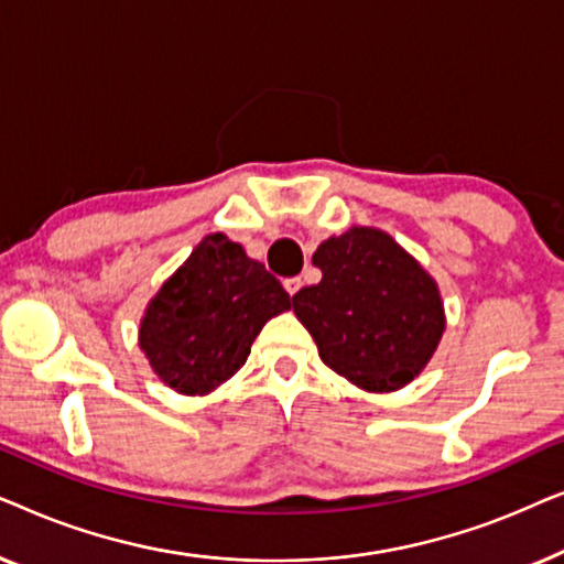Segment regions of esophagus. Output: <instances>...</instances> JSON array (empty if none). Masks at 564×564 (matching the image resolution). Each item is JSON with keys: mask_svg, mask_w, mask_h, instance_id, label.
<instances>
[{"mask_svg": "<svg viewBox=\"0 0 564 564\" xmlns=\"http://www.w3.org/2000/svg\"><path fill=\"white\" fill-rule=\"evenodd\" d=\"M282 284L284 290H288V295H297L300 288H303V280H300V276H288Z\"/></svg>", "mask_w": 564, "mask_h": 564, "instance_id": "esophagus-1", "label": "esophagus"}]
</instances>
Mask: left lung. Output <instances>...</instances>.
I'll list each match as a JSON object with an SVG mask.
<instances>
[{"label": "left lung", "mask_w": 564, "mask_h": 564, "mask_svg": "<svg viewBox=\"0 0 564 564\" xmlns=\"http://www.w3.org/2000/svg\"><path fill=\"white\" fill-rule=\"evenodd\" d=\"M321 282L292 295L323 365L359 390L395 392L434 357L446 328L438 284L380 228L354 226L313 253Z\"/></svg>", "instance_id": "obj_1"}]
</instances>
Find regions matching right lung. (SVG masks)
<instances>
[{"instance_id": "right-lung-1", "label": "right lung", "mask_w": 564, "mask_h": 564, "mask_svg": "<svg viewBox=\"0 0 564 564\" xmlns=\"http://www.w3.org/2000/svg\"><path fill=\"white\" fill-rule=\"evenodd\" d=\"M290 307L264 264L210 234L149 300L138 344L166 388L207 395L246 365L264 323Z\"/></svg>"}]
</instances>
